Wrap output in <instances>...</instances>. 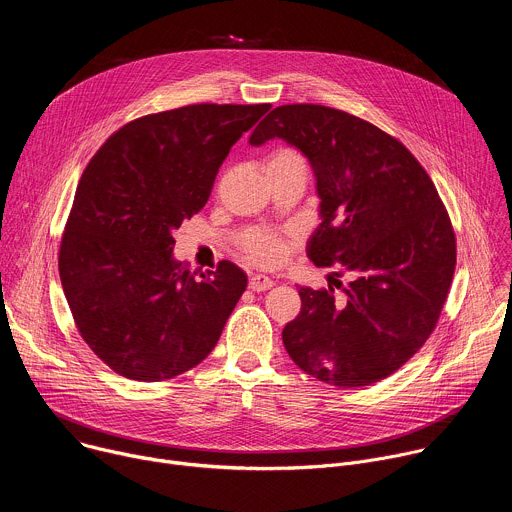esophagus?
Here are the masks:
<instances>
[{
  "mask_svg": "<svg viewBox=\"0 0 512 512\" xmlns=\"http://www.w3.org/2000/svg\"><path fill=\"white\" fill-rule=\"evenodd\" d=\"M249 287H251L253 291H267V289L273 287V279L267 277V275H263V273H255V275H251V279H249Z\"/></svg>",
  "mask_w": 512,
  "mask_h": 512,
  "instance_id": "34e87169",
  "label": "esophagus"
}]
</instances>
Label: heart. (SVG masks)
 <instances>
[{
  "label": "heart",
  "mask_w": 512,
  "mask_h": 512,
  "mask_svg": "<svg viewBox=\"0 0 512 512\" xmlns=\"http://www.w3.org/2000/svg\"><path fill=\"white\" fill-rule=\"evenodd\" d=\"M287 162H304L296 152L291 150H279L275 154H271L267 158L265 166H275V164H287ZM289 253V241L277 237V235H269V233H259L255 237H251L245 243V255L259 263V265H279Z\"/></svg>",
  "instance_id": "obj_1"
}]
</instances>
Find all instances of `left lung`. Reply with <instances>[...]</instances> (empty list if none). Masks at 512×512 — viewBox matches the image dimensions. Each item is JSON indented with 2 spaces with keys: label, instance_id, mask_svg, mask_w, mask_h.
Returning <instances> with one entry per match:
<instances>
[{
  "label": "left lung",
  "instance_id": "obj_1",
  "mask_svg": "<svg viewBox=\"0 0 512 512\" xmlns=\"http://www.w3.org/2000/svg\"><path fill=\"white\" fill-rule=\"evenodd\" d=\"M283 139L316 178L322 223L308 241L318 267L352 275L334 287H300L302 312L283 332L298 367L334 387L393 375L429 338L456 269V239L437 190L401 141L324 105H281L251 145Z\"/></svg>",
  "mask_w": 512,
  "mask_h": 512
}]
</instances>
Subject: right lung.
I'll list each match as a JSON object with an SVG mask.
<instances>
[{
	"instance_id": "obj_1",
	"label": "right lung",
	"mask_w": 512,
	"mask_h": 512,
	"mask_svg": "<svg viewBox=\"0 0 512 512\" xmlns=\"http://www.w3.org/2000/svg\"><path fill=\"white\" fill-rule=\"evenodd\" d=\"M271 105H188L139 117L89 162L58 273L77 328L117 375L174 379L216 346L247 287L231 261L190 271L174 231L208 200L218 168Z\"/></svg>"
}]
</instances>
